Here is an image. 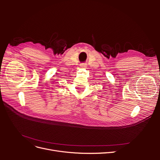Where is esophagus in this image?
Wrapping results in <instances>:
<instances>
[{"instance_id": "34e87169", "label": "esophagus", "mask_w": 160, "mask_h": 160, "mask_svg": "<svg viewBox=\"0 0 160 160\" xmlns=\"http://www.w3.org/2000/svg\"><path fill=\"white\" fill-rule=\"evenodd\" d=\"M87 65H86V64L85 63H81V65H80V67H85Z\"/></svg>"}]
</instances>
